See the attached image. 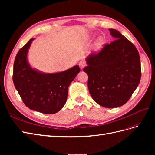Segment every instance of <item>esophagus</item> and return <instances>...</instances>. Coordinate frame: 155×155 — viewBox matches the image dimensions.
Masks as SVG:
<instances>
[{
    "label": "esophagus",
    "instance_id": "esophagus-1",
    "mask_svg": "<svg viewBox=\"0 0 155 155\" xmlns=\"http://www.w3.org/2000/svg\"><path fill=\"white\" fill-rule=\"evenodd\" d=\"M79 66L81 68V69H83L86 66V63L84 61H81L79 63Z\"/></svg>",
    "mask_w": 155,
    "mask_h": 155
}]
</instances>
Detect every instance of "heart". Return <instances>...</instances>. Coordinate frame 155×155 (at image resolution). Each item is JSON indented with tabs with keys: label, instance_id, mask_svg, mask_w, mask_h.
Wrapping results in <instances>:
<instances>
[{
	"label": "heart",
	"instance_id": "b5f03b06",
	"mask_svg": "<svg viewBox=\"0 0 155 155\" xmlns=\"http://www.w3.org/2000/svg\"><path fill=\"white\" fill-rule=\"evenodd\" d=\"M103 45V39L100 38L98 39L97 41V43H96V48H100L101 46Z\"/></svg>",
	"mask_w": 155,
	"mask_h": 155
}]
</instances>
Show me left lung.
<instances>
[{"instance_id":"8db88e82","label":"left lung","mask_w":155,"mask_h":155,"mask_svg":"<svg viewBox=\"0 0 155 155\" xmlns=\"http://www.w3.org/2000/svg\"><path fill=\"white\" fill-rule=\"evenodd\" d=\"M116 39L86 59L89 92L97 104L106 108L126 104L141 78L139 53L135 46L116 30L109 29Z\"/></svg>"}]
</instances>
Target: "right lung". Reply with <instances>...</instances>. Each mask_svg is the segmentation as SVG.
Segmentation results:
<instances>
[{
    "label": "right lung",
    "mask_w": 155,
    "mask_h": 155,
    "mask_svg": "<svg viewBox=\"0 0 155 155\" xmlns=\"http://www.w3.org/2000/svg\"><path fill=\"white\" fill-rule=\"evenodd\" d=\"M34 39H30L18 51L13 64V81L28 108L46 114H55L66 104L68 88L80 68L76 65L54 74L32 68L28 62L27 54Z\"/></svg>",
    "instance_id": "obj_1"
}]
</instances>
